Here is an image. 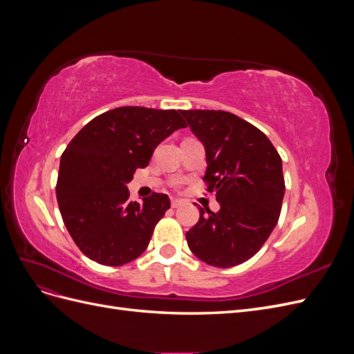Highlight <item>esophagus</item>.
<instances>
[{
    "instance_id": "34e87169",
    "label": "esophagus",
    "mask_w": 354,
    "mask_h": 354,
    "mask_svg": "<svg viewBox=\"0 0 354 354\" xmlns=\"http://www.w3.org/2000/svg\"><path fill=\"white\" fill-rule=\"evenodd\" d=\"M180 205H183V201H181V199H171V207L178 208Z\"/></svg>"
}]
</instances>
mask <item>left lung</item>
Masks as SVG:
<instances>
[{
	"instance_id": "obj_1",
	"label": "left lung",
	"mask_w": 354,
	"mask_h": 354,
	"mask_svg": "<svg viewBox=\"0 0 354 354\" xmlns=\"http://www.w3.org/2000/svg\"><path fill=\"white\" fill-rule=\"evenodd\" d=\"M205 146L208 192L220 211L199 208L186 233L190 251L214 267L238 266L260 251L281 216L282 159L259 128L224 111H181Z\"/></svg>"
}]
</instances>
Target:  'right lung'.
I'll use <instances>...</instances> for the list:
<instances>
[{
  "label": "right lung",
  "mask_w": 354,
  "mask_h": 354,
  "mask_svg": "<svg viewBox=\"0 0 354 354\" xmlns=\"http://www.w3.org/2000/svg\"><path fill=\"white\" fill-rule=\"evenodd\" d=\"M185 127L174 109L124 106L95 116L72 138L60 158L56 195L63 223L90 260L122 266L145 252L169 198L153 192L133 202L127 183L160 142Z\"/></svg>",
  "instance_id": "right-lung-1"
}]
</instances>
